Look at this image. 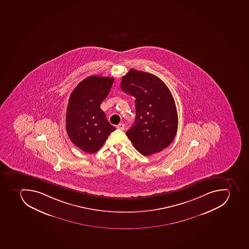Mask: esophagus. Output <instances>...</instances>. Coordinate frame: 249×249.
I'll return each instance as SVG.
<instances>
[{
  "mask_svg": "<svg viewBox=\"0 0 249 249\" xmlns=\"http://www.w3.org/2000/svg\"><path fill=\"white\" fill-rule=\"evenodd\" d=\"M117 128H118V129H121V130H124V124H118V125L117 126Z\"/></svg>",
  "mask_w": 249,
  "mask_h": 249,
  "instance_id": "1",
  "label": "esophagus"
}]
</instances>
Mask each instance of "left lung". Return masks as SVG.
<instances>
[{"label": "left lung", "instance_id": "1", "mask_svg": "<svg viewBox=\"0 0 249 249\" xmlns=\"http://www.w3.org/2000/svg\"><path fill=\"white\" fill-rule=\"evenodd\" d=\"M121 88L136 98V119L126 132L135 148L149 156L166 148L175 138L178 116L174 97L156 75L130 69Z\"/></svg>", "mask_w": 249, "mask_h": 249}]
</instances>
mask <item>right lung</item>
<instances>
[{
  "instance_id": "1",
  "label": "right lung",
  "mask_w": 249,
  "mask_h": 249,
  "mask_svg": "<svg viewBox=\"0 0 249 249\" xmlns=\"http://www.w3.org/2000/svg\"><path fill=\"white\" fill-rule=\"evenodd\" d=\"M113 77L92 75L71 92L66 112V130L71 142L88 154L97 152L116 130L100 108L109 94Z\"/></svg>"
}]
</instances>
